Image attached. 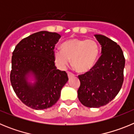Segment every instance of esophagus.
<instances>
[{
  "label": "esophagus",
  "mask_w": 134,
  "mask_h": 134,
  "mask_svg": "<svg viewBox=\"0 0 134 134\" xmlns=\"http://www.w3.org/2000/svg\"><path fill=\"white\" fill-rule=\"evenodd\" d=\"M74 76V74L70 72H68V78H69V79H70L71 77H72V76Z\"/></svg>",
  "instance_id": "esophagus-1"
}]
</instances>
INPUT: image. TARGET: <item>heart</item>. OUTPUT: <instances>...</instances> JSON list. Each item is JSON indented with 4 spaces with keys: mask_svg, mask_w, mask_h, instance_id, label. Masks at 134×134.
<instances>
[{
    "mask_svg": "<svg viewBox=\"0 0 134 134\" xmlns=\"http://www.w3.org/2000/svg\"><path fill=\"white\" fill-rule=\"evenodd\" d=\"M62 49L54 51L56 66L64 69L71 59L74 68L81 73L88 72L93 68L99 54L98 43L91 39H70L62 44Z\"/></svg>",
    "mask_w": 134,
    "mask_h": 134,
    "instance_id": "heart-1",
    "label": "heart"
}]
</instances>
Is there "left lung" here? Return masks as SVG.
<instances>
[{
    "label": "left lung",
    "mask_w": 134,
    "mask_h": 134,
    "mask_svg": "<svg viewBox=\"0 0 134 134\" xmlns=\"http://www.w3.org/2000/svg\"><path fill=\"white\" fill-rule=\"evenodd\" d=\"M94 37L101 47V55L89 72L79 76L78 90L80 103L91 108L104 106L115 97L122 86L125 67L120 46L104 35Z\"/></svg>",
    "instance_id": "obj_1"
}]
</instances>
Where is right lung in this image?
I'll list each match as a JSON object with an SVG mask.
<instances>
[{"instance_id": "obj_1", "label": "right lung", "mask_w": 134, "mask_h": 134, "mask_svg": "<svg viewBox=\"0 0 134 134\" xmlns=\"http://www.w3.org/2000/svg\"><path fill=\"white\" fill-rule=\"evenodd\" d=\"M60 37L57 33L37 32L21 40L13 52L11 85L31 108L41 110L55 105L68 82L67 73L57 69L54 63V47Z\"/></svg>"}]
</instances>
